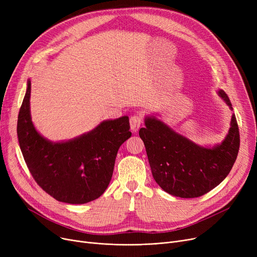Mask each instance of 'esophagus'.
<instances>
[{
    "label": "esophagus",
    "mask_w": 257,
    "mask_h": 257,
    "mask_svg": "<svg viewBox=\"0 0 257 257\" xmlns=\"http://www.w3.org/2000/svg\"><path fill=\"white\" fill-rule=\"evenodd\" d=\"M143 115L141 113H137L130 117V128L133 132L139 131L140 127L143 125Z\"/></svg>",
    "instance_id": "esophagus-1"
}]
</instances>
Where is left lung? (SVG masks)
<instances>
[{
  "label": "left lung",
  "mask_w": 257,
  "mask_h": 257,
  "mask_svg": "<svg viewBox=\"0 0 257 257\" xmlns=\"http://www.w3.org/2000/svg\"><path fill=\"white\" fill-rule=\"evenodd\" d=\"M219 96L232 109L226 92ZM141 128L156 183L170 195L180 198H197L219 185L231 171L239 149V131L235 115L225 140L212 148L198 146L175 132L154 116L145 118Z\"/></svg>",
  "instance_id": "8db88e82"
}]
</instances>
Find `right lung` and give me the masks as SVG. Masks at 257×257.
I'll use <instances>...</instances> for the list:
<instances>
[{"instance_id": "add662e5", "label": "right lung", "mask_w": 257, "mask_h": 257, "mask_svg": "<svg viewBox=\"0 0 257 257\" xmlns=\"http://www.w3.org/2000/svg\"><path fill=\"white\" fill-rule=\"evenodd\" d=\"M31 81L18 117L21 151L31 175L57 201L84 204L98 199L109 184L118 148L131 137L128 116L104 120L67 142L53 143L36 131L30 114Z\"/></svg>"}]
</instances>
